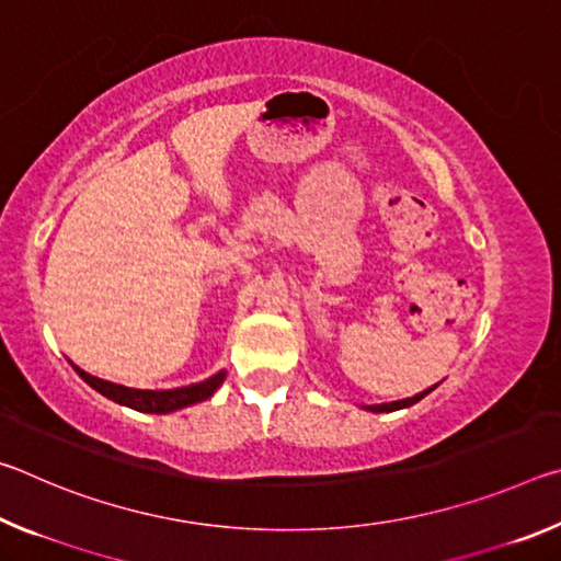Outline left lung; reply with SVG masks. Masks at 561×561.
<instances>
[{
	"label": "left lung",
	"mask_w": 561,
	"mask_h": 561,
	"mask_svg": "<svg viewBox=\"0 0 561 561\" xmlns=\"http://www.w3.org/2000/svg\"><path fill=\"white\" fill-rule=\"evenodd\" d=\"M433 388H438V386H433ZM433 388H428V391H423V393H417V396H413V398H403V401H393V403H381V405H364L366 411H371V413H391V411H401V408H408V405H413V403H417L421 401L423 396H428Z\"/></svg>",
	"instance_id": "1"
}]
</instances>
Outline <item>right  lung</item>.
Returning <instances> with one entry per match:
<instances>
[{
  "mask_svg": "<svg viewBox=\"0 0 561 561\" xmlns=\"http://www.w3.org/2000/svg\"><path fill=\"white\" fill-rule=\"evenodd\" d=\"M73 371L79 374L83 381L93 388V391H99L101 396L111 398V401L128 405V408H133V411H140V413H173V411H180V408L207 401V398H210L217 388L222 386L225 376H227L225 371H220V374H215L210 378H205V381L193 383V386L170 388V391H144V388H128V386L103 381V378L81 371L79 366H73Z\"/></svg>",
  "mask_w": 561,
  "mask_h": 561,
  "instance_id": "add662e5",
  "label": "right lung"
}]
</instances>
